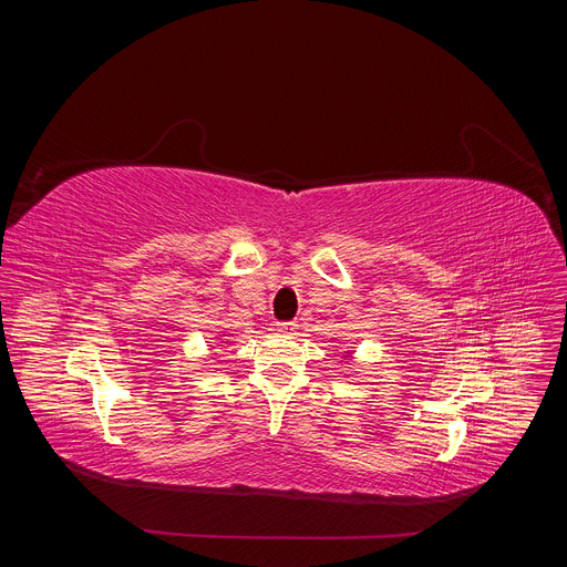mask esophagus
<instances>
[{
  "label": "esophagus",
  "instance_id": "obj_1",
  "mask_svg": "<svg viewBox=\"0 0 567 567\" xmlns=\"http://www.w3.org/2000/svg\"><path fill=\"white\" fill-rule=\"evenodd\" d=\"M296 330H298V322H296V320L278 322V326H276V332H280V334H293Z\"/></svg>",
  "mask_w": 567,
  "mask_h": 567
}]
</instances>
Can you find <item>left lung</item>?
Returning a JSON list of instances; mask_svg holds the SVG:
<instances>
[{"instance_id":"1","label":"left lung","mask_w":567,"mask_h":567,"mask_svg":"<svg viewBox=\"0 0 567 567\" xmlns=\"http://www.w3.org/2000/svg\"><path fill=\"white\" fill-rule=\"evenodd\" d=\"M346 357H350V359H352V352H346Z\"/></svg>"}]
</instances>
